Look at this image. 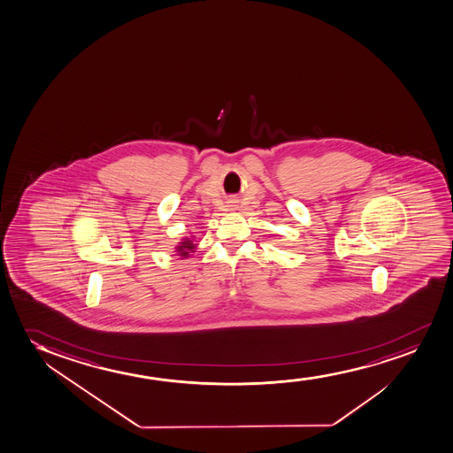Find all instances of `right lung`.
<instances>
[{"label": "right lung", "instance_id": "obj_1", "mask_svg": "<svg viewBox=\"0 0 453 453\" xmlns=\"http://www.w3.org/2000/svg\"><path fill=\"white\" fill-rule=\"evenodd\" d=\"M195 249V244H192L190 240L181 242V246L178 247V252L181 253L182 257H188V253L192 252Z\"/></svg>", "mask_w": 453, "mask_h": 453}]
</instances>
